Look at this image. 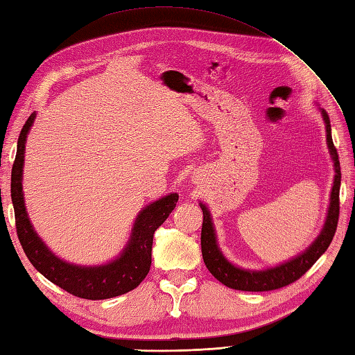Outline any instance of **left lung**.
Instances as JSON below:
<instances>
[{"mask_svg":"<svg viewBox=\"0 0 355 355\" xmlns=\"http://www.w3.org/2000/svg\"><path fill=\"white\" fill-rule=\"evenodd\" d=\"M322 118L324 121L326 129V144H328L329 155L334 163V182L329 196V206L326 212V218L320 234L315 240L304 249L303 252L283 261L280 265L265 268V269H245L232 261H229L225 254L221 252L217 240V231H215L212 214L205 203L200 201V207L203 211V227H201V254L206 268L220 283L226 284L227 288L239 291H251V293H261V291H272L283 286H288L289 283L300 279L306 270L314 265L324 254L326 249L334 239L337 223H338V193H340V182H342V172H340V162L337 155V149L332 143L331 135V121L324 109H320Z\"/></svg>","mask_w":355,"mask_h":355,"instance_id":"obj_1","label":"left lung"}]
</instances>
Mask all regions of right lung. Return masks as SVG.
<instances>
[{
  "mask_svg": "<svg viewBox=\"0 0 355 355\" xmlns=\"http://www.w3.org/2000/svg\"><path fill=\"white\" fill-rule=\"evenodd\" d=\"M35 116L37 112L29 116V120L21 129L10 184L17 234L27 259L47 280L72 295L87 298V300H104V298L118 297L135 289L146 279L150 269L154 232L173 211L178 201V193L171 192L168 196L152 201L138 212L126 246L114 260L101 263V265L83 266L60 259L35 231L24 203L23 168L26 141L33 126Z\"/></svg>",
  "mask_w": 355,
  "mask_h": 355,
  "instance_id": "obj_1",
  "label": "right lung"
}]
</instances>
